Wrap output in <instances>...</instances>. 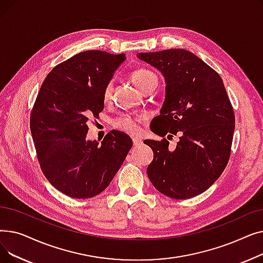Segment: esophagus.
I'll list each match as a JSON object with an SVG mask.
<instances>
[{
	"instance_id": "34e87169",
	"label": "esophagus",
	"mask_w": 263,
	"mask_h": 263,
	"mask_svg": "<svg viewBox=\"0 0 263 263\" xmlns=\"http://www.w3.org/2000/svg\"><path fill=\"white\" fill-rule=\"evenodd\" d=\"M132 142H133V145H134V146H139V145H142V144H143V141H142L141 139H139V137H133Z\"/></svg>"
}]
</instances>
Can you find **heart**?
<instances>
[{
  "label": "heart",
  "mask_w": 263,
  "mask_h": 263,
  "mask_svg": "<svg viewBox=\"0 0 263 263\" xmlns=\"http://www.w3.org/2000/svg\"><path fill=\"white\" fill-rule=\"evenodd\" d=\"M131 80L134 84L139 87L141 90L149 85L151 82L157 80V76L145 68H139L131 73ZM113 90V83L108 82L104 90H103V101L106 103L109 101L110 96H112ZM145 119V116H134L130 114H123L117 116L113 119L112 124L117 130L126 132L129 134H135L140 130V122Z\"/></svg>",
  "instance_id": "heart-1"
}]
</instances>
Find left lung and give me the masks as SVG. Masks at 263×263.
<instances>
[{
  "label": "left lung",
  "instance_id": "obj_1",
  "mask_svg": "<svg viewBox=\"0 0 263 263\" xmlns=\"http://www.w3.org/2000/svg\"><path fill=\"white\" fill-rule=\"evenodd\" d=\"M137 57L159 69L166 82V97L151 131L162 137L181 134L175 150L166 139L144 142L154 151L148 178L171 198L195 197L217 180L230 158L236 118L222 78L183 49Z\"/></svg>",
  "mask_w": 263,
  "mask_h": 263
}]
</instances>
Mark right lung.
I'll return each mask as SVG.
<instances>
[{"label": "right lung", "instance_id": "right-lung-1", "mask_svg": "<svg viewBox=\"0 0 263 263\" xmlns=\"http://www.w3.org/2000/svg\"><path fill=\"white\" fill-rule=\"evenodd\" d=\"M124 60L122 53H78L55 66L39 89L30 118L37 159L48 181L69 197L100 194L132 147L116 130L101 145L86 140L87 121L103 110V90Z\"/></svg>", "mask_w": 263, "mask_h": 263}]
</instances>
